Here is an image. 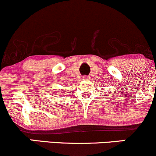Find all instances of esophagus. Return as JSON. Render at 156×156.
<instances>
[{"label": "esophagus", "instance_id": "obj_1", "mask_svg": "<svg viewBox=\"0 0 156 156\" xmlns=\"http://www.w3.org/2000/svg\"><path fill=\"white\" fill-rule=\"evenodd\" d=\"M84 80H89L90 79V77L89 76H84L83 77Z\"/></svg>", "mask_w": 156, "mask_h": 156}]
</instances>
